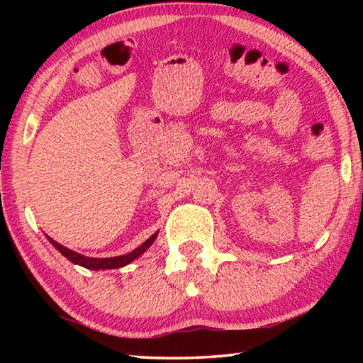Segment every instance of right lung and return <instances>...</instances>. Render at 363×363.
<instances>
[{"label":"right lung","mask_w":363,"mask_h":363,"mask_svg":"<svg viewBox=\"0 0 363 363\" xmlns=\"http://www.w3.org/2000/svg\"><path fill=\"white\" fill-rule=\"evenodd\" d=\"M157 235H158V232L153 233L150 238H147V240L143 245H140V247H138L136 250L131 251V253L123 255V256H115V257H88V256H83L79 253H75V251L62 247L60 243L54 242L52 238H49V237L48 238H49V242H51L54 247H56L60 251V253H62L67 257V259L72 261L73 264H78V266H83L86 269L99 270V269H118V267L126 266V264L133 262L138 256L143 255L144 251L149 248L153 242H155Z\"/></svg>","instance_id":"obj_1"}]
</instances>
